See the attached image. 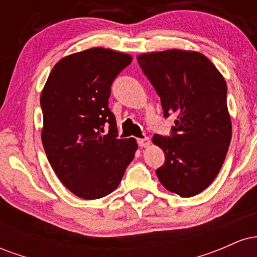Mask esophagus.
Wrapping results in <instances>:
<instances>
[{
  "label": "esophagus",
  "instance_id": "obj_1",
  "mask_svg": "<svg viewBox=\"0 0 257 257\" xmlns=\"http://www.w3.org/2000/svg\"><path fill=\"white\" fill-rule=\"evenodd\" d=\"M150 144H151V140L149 138L138 139V145L140 147H149Z\"/></svg>",
  "mask_w": 257,
  "mask_h": 257
}]
</instances>
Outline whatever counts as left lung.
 Segmentation results:
<instances>
[{
  "label": "left lung",
  "instance_id": "left-lung-1",
  "mask_svg": "<svg viewBox=\"0 0 257 257\" xmlns=\"http://www.w3.org/2000/svg\"><path fill=\"white\" fill-rule=\"evenodd\" d=\"M161 98L164 117L176 114L172 137L155 135L166 162L156 170L170 192L192 197L219 174L232 138L225 78L205 55L169 49L138 55Z\"/></svg>",
  "mask_w": 257,
  "mask_h": 257
}]
</instances>
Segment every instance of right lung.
<instances>
[{
    "instance_id": "obj_1",
    "label": "right lung",
    "mask_w": 257,
    "mask_h": 257,
    "mask_svg": "<svg viewBox=\"0 0 257 257\" xmlns=\"http://www.w3.org/2000/svg\"><path fill=\"white\" fill-rule=\"evenodd\" d=\"M132 60L105 48L67 55L53 67L41 94L47 158L79 198L98 199L116 190L138 150L135 139L117 138L108 108L112 82Z\"/></svg>"
}]
</instances>
